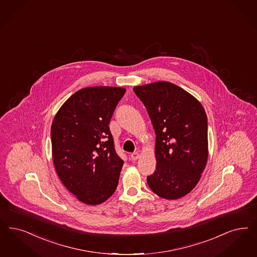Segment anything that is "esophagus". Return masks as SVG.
<instances>
[{"label": "esophagus", "mask_w": 257, "mask_h": 257, "mask_svg": "<svg viewBox=\"0 0 257 257\" xmlns=\"http://www.w3.org/2000/svg\"><path fill=\"white\" fill-rule=\"evenodd\" d=\"M131 159H132V161H137V160H139V159H140V154H139V153H137V152L132 153V154H131Z\"/></svg>", "instance_id": "34e87169"}]
</instances>
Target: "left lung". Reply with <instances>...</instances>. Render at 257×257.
Instances as JSON below:
<instances>
[{"label":"left lung","instance_id":"1","mask_svg":"<svg viewBox=\"0 0 257 257\" xmlns=\"http://www.w3.org/2000/svg\"><path fill=\"white\" fill-rule=\"evenodd\" d=\"M134 92L150 116L156 134L151 190L164 199L188 194L201 179L208 157L207 118L198 99L173 83L136 86Z\"/></svg>","mask_w":257,"mask_h":257}]
</instances>
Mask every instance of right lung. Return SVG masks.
<instances>
[{
    "label": "right lung",
    "mask_w": 257,
    "mask_h": 257,
    "mask_svg": "<svg viewBox=\"0 0 257 257\" xmlns=\"http://www.w3.org/2000/svg\"><path fill=\"white\" fill-rule=\"evenodd\" d=\"M126 90L88 87L74 92L55 114L51 129L52 160L62 184L86 205L113 195L123 161L113 146L109 122Z\"/></svg>",
    "instance_id": "1"
}]
</instances>
